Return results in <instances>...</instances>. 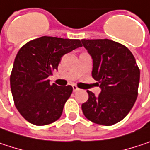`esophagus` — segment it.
Listing matches in <instances>:
<instances>
[{
	"label": "esophagus",
	"mask_w": 150,
	"mask_h": 150,
	"mask_svg": "<svg viewBox=\"0 0 150 150\" xmlns=\"http://www.w3.org/2000/svg\"><path fill=\"white\" fill-rule=\"evenodd\" d=\"M72 87H73V90H74V92H76V91H79V90H80V89L77 88V86H75V85H73Z\"/></svg>",
	"instance_id": "34e87169"
}]
</instances>
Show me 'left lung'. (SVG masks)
Wrapping results in <instances>:
<instances>
[{"mask_svg": "<svg viewBox=\"0 0 150 150\" xmlns=\"http://www.w3.org/2000/svg\"><path fill=\"white\" fill-rule=\"evenodd\" d=\"M93 58L92 76L101 93L91 91L81 105L85 117L101 125H112L124 119L137 100L140 69L129 49L110 39H81Z\"/></svg>", "mask_w": 150, "mask_h": 150, "instance_id": "obj_1", "label": "left lung"}]
</instances>
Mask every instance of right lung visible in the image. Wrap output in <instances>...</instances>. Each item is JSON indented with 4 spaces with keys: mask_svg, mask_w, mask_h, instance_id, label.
I'll return each instance as SVG.
<instances>
[{
    "mask_svg": "<svg viewBox=\"0 0 150 150\" xmlns=\"http://www.w3.org/2000/svg\"><path fill=\"white\" fill-rule=\"evenodd\" d=\"M81 40L44 36L19 50L10 75L14 105L22 117L35 125L57 121L70 97L71 86L50 84L48 77L57 70L62 57L76 48Z\"/></svg>",
    "mask_w": 150,
    "mask_h": 150,
    "instance_id": "1",
    "label": "right lung"
}]
</instances>
